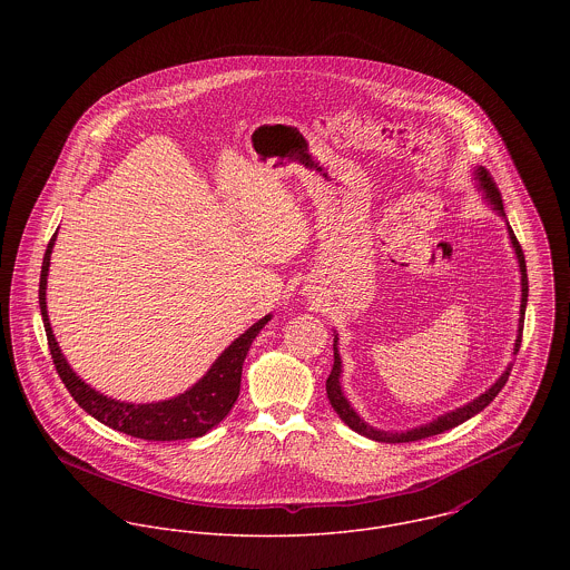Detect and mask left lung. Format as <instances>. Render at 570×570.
Wrapping results in <instances>:
<instances>
[{
	"instance_id": "8db88e82",
	"label": "left lung",
	"mask_w": 570,
	"mask_h": 570,
	"mask_svg": "<svg viewBox=\"0 0 570 570\" xmlns=\"http://www.w3.org/2000/svg\"><path fill=\"white\" fill-rule=\"evenodd\" d=\"M474 179H476V188L483 193V199L488 202L489 208L502 217L507 222V215H504V208H502V199H500V190L495 188L491 175L488 173V168L483 166H476L474 168ZM507 233H509V242L511 247L515 249V258H518V267H520V318H518V333H515V344H513V355L518 353L520 348V342H522V326H524V312H527V298H529V278H527V263H524V254H522V247L518 244L509 222H507ZM509 373H511V364L502 371V375L489 386L485 393H481L476 400L468 402L465 406L454 407L436 419H432L430 423H423V425H416V428H410L406 432H397V430H382V428H375L371 423H366L357 412L355 407L351 406V402L344 397V391H342V360H340V351H337V333L333 335V368H331V375L326 380V397H328V404L337 412V416L351 428L355 430L357 434L362 436H368L373 441H382V443H407V441H419V439H428L432 434H441L445 430H452L456 425H461L463 421L472 419L474 414H479L481 410L495 400V395L502 391V386L507 384L509 380Z\"/></svg>"
}]
</instances>
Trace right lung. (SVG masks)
Returning <instances> with one entry per match:
<instances>
[{
    "label": "right lung",
    "instance_id": "add662e5",
    "mask_svg": "<svg viewBox=\"0 0 570 570\" xmlns=\"http://www.w3.org/2000/svg\"><path fill=\"white\" fill-rule=\"evenodd\" d=\"M57 242V233L52 235L43 265H41V278H39V307L41 318L48 335V346L57 366L59 377L63 380L66 389L75 397V402L91 414L96 421L125 432L136 439L145 441H181V439H197L210 432L219 421L233 410L239 389H242V371H244L245 355L254 342V337L261 333V328L272 321V314L261 318L258 323L249 326L242 333L206 371V375L193 384L188 391L151 404H131L111 400L89 384H85L81 377L72 371L66 355L61 353V346L52 333L50 318H48V305H46V289H48V269H50V256Z\"/></svg>",
    "mask_w": 570,
    "mask_h": 570
}]
</instances>
